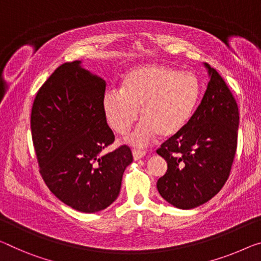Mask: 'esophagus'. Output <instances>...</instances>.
Listing matches in <instances>:
<instances>
[{
  "label": "esophagus",
  "mask_w": 261,
  "mask_h": 261,
  "mask_svg": "<svg viewBox=\"0 0 261 261\" xmlns=\"http://www.w3.org/2000/svg\"><path fill=\"white\" fill-rule=\"evenodd\" d=\"M132 153H133V159L135 160H140V159H142L144 155H146V151H143V150H138V149H134L133 151H132Z\"/></svg>",
  "instance_id": "1"
}]
</instances>
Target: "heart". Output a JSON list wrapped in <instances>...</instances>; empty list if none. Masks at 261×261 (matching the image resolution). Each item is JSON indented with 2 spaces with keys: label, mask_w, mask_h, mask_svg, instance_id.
<instances>
[{
  "label": "heart",
  "mask_w": 261,
  "mask_h": 261,
  "mask_svg": "<svg viewBox=\"0 0 261 261\" xmlns=\"http://www.w3.org/2000/svg\"><path fill=\"white\" fill-rule=\"evenodd\" d=\"M199 82L190 71H178L163 64H143L132 69L121 90H108L102 111L108 125L125 134L139 119L141 122L127 138L134 146H146L156 135L169 139L189 122L199 99Z\"/></svg>",
  "instance_id": "heart-1"
}]
</instances>
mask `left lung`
Here are the masks:
<instances>
[{
	"label": "left lung",
	"instance_id": "left-lung-1",
	"mask_svg": "<svg viewBox=\"0 0 261 261\" xmlns=\"http://www.w3.org/2000/svg\"><path fill=\"white\" fill-rule=\"evenodd\" d=\"M206 91L187 126L158 149L168 163L158 181L163 199L182 210L197 207L222 189L237 150L239 112L225 82L204 63Z\"/></svg>",
	"mask_w": 261,
	"mask_h": 261
}]
</instances>
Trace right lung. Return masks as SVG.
<instances>
[{"instance_id": "right-lung-1", "label": "right lung", "mask_w": 261, "mask_h": 261, "mask_svg": "<svg viewBox=\"0 0 261 261\" xmlns=\"http://www.w3.org/2000/svg\"><path fill=\"white\" fill-rule=\"evenodd\" d=\"M106 82L82 66L63 64L39 89L31 111V133L41 175L59 200L85 214L118 198L122 175L133 162L127 146L114 142L102 111Z\"/></svg>"}]
</instances>
